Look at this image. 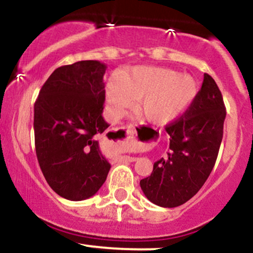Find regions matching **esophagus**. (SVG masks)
Masks as SVG:
<instances>
[{"label":"esophagus","instance_id":"obj_1","mask_svg":"<svg viewBox=\"0 0 253 253\" xmlns=\"http://www.w3.org/2000/svg\"><path fill=\"white\" fill-rule=\"evenodd\" d=\"M136 139V129L134 126H128L126 129H125V139L124 140L126 141H135ZM119 161H124V162H135L136 158L135 157H130V156H120L119 157Z\"/></svg>","mask_w":253,"mask_h":253}]
</instances>
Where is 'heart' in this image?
Wrapping results in <instances>:
<instances>
[{
    "label": "heart",
    "mask_w": 253,
    "mask_h": 253,
    "mask_svg": "<svg viewBox=\"0 0 253 253\" xmlns=\"http://www.w3.org/2000/svg\"><path fill=\"white\" fill-rule=\"evenodd\" d=\"M199 83L190 75L171 69L135 66L120 72L106 88L110 114L123 117L134 106L152 124L164 125L181 117L199 94Z\"/></svg>",
    "instance_id": "heart-1"
}]
</instances>
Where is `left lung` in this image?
Masks as SVG:
<instances>
[{"label": "left lung", "mask_w": 253, "mask_h": 253, "mask_svg": "<svg viewBox=\"0 0 253 253\" xmlns=\"http://www.w3.org/2000/svg\"><path fill=\"white\" fill-rule=\"evenodd\" d=\"M226 108L219 86L205 74L196 100L165 126L170 151L153 164L140 187L151 202L165 208L181 206L202 188L215 165L223 134Z\"/></svg>", "instance_id": "obj_1"}]
</instances>
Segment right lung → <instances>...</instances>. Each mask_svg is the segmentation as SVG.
Returning <instances> with one entry per match:
<instances>
[{"mask_svg": "<svg viewBox=\"0 0 253 253\" xmlns=\"http://www.w3.org/2000/svg\"><path fill=\"white\" fill-rule=\"evenodd\" d=\"M106 69L98 60L60 66L34 103L40 169L52 189L71 201L95 195L110 169L98 146V138L109 127L102 118Z\"/></svg>", "mask_w": 253, "mask_h": 253, "instance_id": "add662e5", "label": "right lung"}]
</instances>
